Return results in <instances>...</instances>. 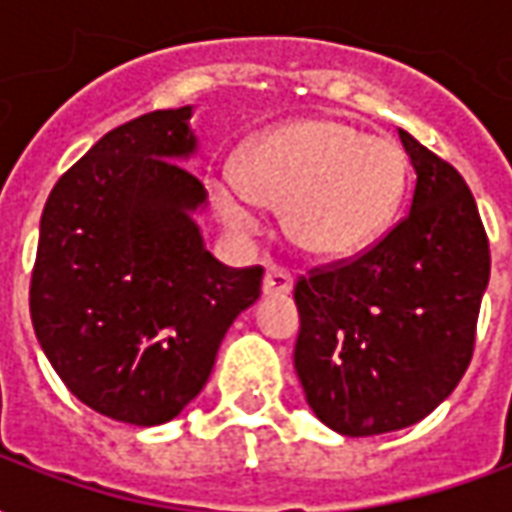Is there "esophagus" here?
I'll return each instance as SVG.
<instances>
[{
	"instance_id": "34e87169",
	"label": "esophagus",
	"mask_w": 512,
	"mask_h": 512,
	"mask_svg": "<svg viewBox=\"0 0 512 512\" xmlns=\"http://www.w3.org/2000/svg\"><path fill=\"white\" fill-rule=\"evenodd\" d=\"M293 290V277L285 268L271 266L263 277V296H288Z\"/></svg>"
}]
</instances>
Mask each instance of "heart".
Wrapping results in <instances>:
<instances>
[{"instance_id": "obj_1", "label": "heart", "mask_w": 512, "mask_h": 512, "mask_svg": "<svg viewBox=\"0 0 512 512\" xmlns=\"http://www.w3.org/2000/svg\"><path fill=\"white\" fill-rule=\"evenodd\" d=\"M408 158L392 139L334 117H299L255 136L241 164L213 178V208L235 235L260 230L263 205L282 208L290 244L315 260L365 252L392 227Z\"/></svg>"}]
</instances>
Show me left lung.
Returning <instances> with one entry per match:
<instances>
[{
    "label": "left lung",
    "mask_w": 512,
    "mask_h": 512,
    "mask_svg": "<svg viewBox=\"0 0 512 512\" xmlns=\"http://www.w3.org/2000/svg\"><path fill=\"white\" fill-rule=\"evenodd\" d=\"M417 186L406 219L351 263L293 290V365L307 403L343 436L408 428L447 400L474 351L491 252L458 169L397 128Z\"/></svg>",
    "instance_id": "obj_1"
}]
</instances>
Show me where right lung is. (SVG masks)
Segmentation results:
<instances>
[{"instance_id": "obj_1", "label": "right lung", "mask_w": 512, "mask_h": 512, "mask_svg": "<svg viewBox=\"0 0 512 512\" xmlns=\"http://www.w3.org/2000/svg\"><path fill=\"white\" fill-rule=\"evenodd\" d=\"M194 106L158 109L101 136L51 189L29 312L43 354L104 417L150 428L200 395L233 321L260 299L263 268H227L194 213L208 191Z\"/></svg>"}]
</instances>
